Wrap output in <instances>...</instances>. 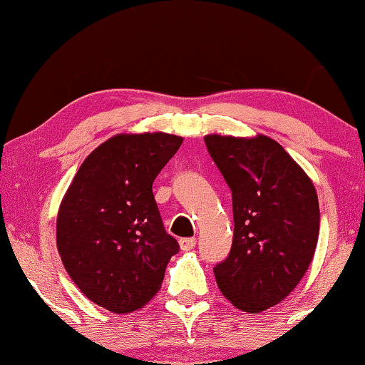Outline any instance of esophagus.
<instances>
[{
  "instance_id": "1",
  "label": "esophagus",
  "mask_w": 365,
  "mask_h": 365,
  "mask_svg": "<svg viewBox=\"0 0 365 365\" xmlns=\"http://www.w3.org/2000/svg\"><path fill=\"white\" fill-rule=\"evenodd\" d=\"M196 246V238H182L180 240V248L183 251H190Z\"/></svg>"
}]
</instances>
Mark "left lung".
Wrapping results in <instances>:
<instances>
[{"label":"left lung","instance_id":"1","mask_svg":"<svg viewBox=\"0 0 365 365\" xmlns=\"http://www.w3.org/2000/svg\"><path fill=\"white\" fill-rule=\"evenodd\" d=\"M205 143L232 191L233 242L214 267L222 294L257 314L293 292L314 257L316 188L275 140L207 135Z\"/></svg>","mask_w":365,"mask_h":365}]
</instances>
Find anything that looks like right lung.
<instances>
[{
  "instance_id": "add662e5",
  "label": "right lung",
  "mask_w": 365,
  "mask_h": 365,
  "mask_svg": "<svg viewBox=\"0 0 365 365\" xmlns=\"http://www.w3.org/2000/svg\"><path fill=\"white\" fill-rule=\"evenodd\" d=\"M182 141L160 132L115 135L83 160L61 202L56 240L67 274L110 312L143 307L180 250L165 232L153 182Z\"/></svg>"
}]
</instances>
